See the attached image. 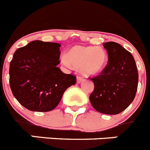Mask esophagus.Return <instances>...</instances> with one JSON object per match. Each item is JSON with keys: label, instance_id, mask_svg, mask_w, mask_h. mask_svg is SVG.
<instances>
[{"label": "esophagus", "instance_id": "esophagus-1", "mask_svg": "<svg viewBox=\"0 0 150 150\" xmlns=\"http://www.w3.org/2000/svg\"><path fill=\"white\" fill-rule=\"evenodd\" d=\"M83 80H84V79L82 77H81V76H78L77 77H76V83L77 84H80Z\"/></svg>", "mask_w": 150, "mask_h": 150}]
</instances>
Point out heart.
Masks as SVG:
<instances>
[{"mask_svg":"<svg viewBox=\"0 0 150 150\" xmlns=\"http://www.w3.org/2000/svg\"><path fill=\"white\" fill-rule=\"evenodd\" d=\"M62 63L72 65L86 76H94L102 73L108 62L107 51L102 47L74 45L62 57Z\"/></svg>","mask_w":150,"mask_h":150,"instance_id":"obj_1","label":"heart"}]
</instances>
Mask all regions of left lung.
I'll return each instance as SVG.
<instances>
[{
  "label": "left lung",
  "mask_w": 150,
  "mask_h": 150,
  "mask_svg": "<svg viewBox=\"0 0 150 150\" xmlns=\"http://www.w3.org/2000/svg\"><path fill=\"white\" fill-rule=\"evenodd\" d=\"M108 63L100 75L91 79L94 83L90 102L101 113L116 115L125 110L135 99L138 74L130 52L115 42L103 43Z\"/></svg>",
  "instance_id": "8db88e82"
}]
</instances>
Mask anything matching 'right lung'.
<instances>
[{"label":"right lung","mask_w":150,"mask_h":150,"mask_svg":"<svg viewBox=\"0 0 150 150\" xmlns=\"http://www.w3.org/2000/svg\"><path fill=\"white\" fill-rule=\"evenodd\" d=\"M61 45L31 41L16 50L9 65V84L14 96L31 111L54 109L67 88L76 84V76L60 71Z\"/></svg>","instance_id":"1"}]
</instances>
